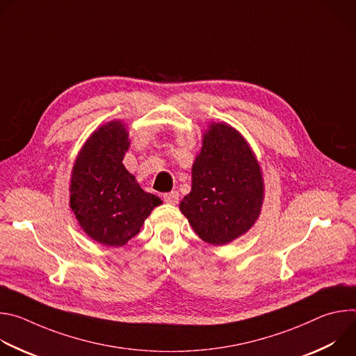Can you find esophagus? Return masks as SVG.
I'll return each instance as SVG.
<instances>
[{
  "label": "esophagus",
  "instance_id": "obj_1",
  "mask_svg": "<svg viewBox=\"0 0 356 356\" xmlns=\"http://www.w3.org/2000/svg\"><path fill=\"white\" fill-rule=\"evenodd\" d=\"M179 198H180V194L177 191H170V193L163 194V200L168 202V204H173V206L177 204Z\"/></svg>",
  "mask_w": 356,
  "mask_h": 356
}]
</instances>
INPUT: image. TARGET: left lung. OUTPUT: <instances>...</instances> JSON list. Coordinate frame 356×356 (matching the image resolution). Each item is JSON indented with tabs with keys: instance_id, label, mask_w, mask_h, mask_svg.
I'll return each instance as SVG.
<instances>
[{
	"instance_id": "left-lung-1",
	"label": "left lung",
	"mask_w": 356,
	"mask_h": 356,
	"mask_svg": "<svg viewBox=\"0 0 356 356\" xmlns=\"http://www.w3.org/2000/svg\"><path fill=\"white\" fill-rule=\"evenodd\" d=\"M264 190L261 166L245 138L225 122H213L193 163L191 191L179 207L202 241L221 246L257 222Z\"/></svg>"
}]
</instances>
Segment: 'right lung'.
I'll return each mask as SVG.
<instances>
[{
	"label": "right lung",
	"mask_w": 356,
	"mask_h": 356,
	"mask_svg": "<svg viewBox=\"0 0 356 356\" xmlns=\"http://www.w3.org/2000/svg\"><path fill=\"white\" fill-rule=\"evenodd\" d=\"M129 143L121 121L101 125L83 145L72 170L70 207L83 231L106 246L125 245L162 204L125 169Z\"/></svg>",
	"instance_id": "add662e5"
}]
</instances>
